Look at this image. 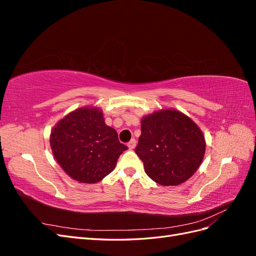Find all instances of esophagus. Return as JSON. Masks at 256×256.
Instances as JSON below:
<instances>
[{
  "instance_id": "obj_1",
  "label": "esophagus",
  "mask_w": 256,
  "mask_h": 256,
  "mask_svg": "<svg viewBox=\"0 0 256 256\" xmlns=\"http://www.w3.org/2000/svg\"><path fill=\"white\" fill-rule=\"evenodd\" d=\"M136 138H131L130 140V142L128 143V147L130 150H134V147H136Z\"/></svg>"
}]
</instances>
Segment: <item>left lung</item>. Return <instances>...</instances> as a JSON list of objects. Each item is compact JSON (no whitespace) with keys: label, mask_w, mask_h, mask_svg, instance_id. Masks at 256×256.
<instances>
[{"label":"left lung","mask_w":256,"mask_h":256,"mask_svg":"<svg viewBox=\"0 0 256 256\" xmlns=\"http://www.w3.org/2000/svg\"><path fill=\"white\" fill-rule=\"evenodd\" d=\"M142 134L134 152L145 173L162 186H177L196 172L204 158L203 132L187 115L160 110L141 122Z\"/></svg>","instance_id":"8db88e82"}]
</instances>
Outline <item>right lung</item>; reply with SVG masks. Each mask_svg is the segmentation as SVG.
<instances>
[{"label": "right lung", "instance_id": "1", "mask_svg": "<svg viewBox=\"0 0 256 256\" xmlns=\"http://www.w3.org/2000/svg\"><path fill=\"white\" fill-rule=\"evenodd\" d=\"M50 145L58 164L72 180L96 184L109 175L120 154L128 150L116 130L106 125L97 108H79L51 131Z\"/></svg>", "mask_w": 256, "mask_h": 256}]
</instances>
